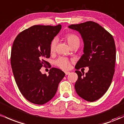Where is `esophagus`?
<instances>
[{"instance_id": "obj_1", "label": "esophagus", "mask_w": 124, "mask_h": 124, "mask_svg": "<svg viewBox=\"0 0 124 124\" xmlns=\"http://www.w3.org/2000/svg\"><path fill=\"white\" fill-rule=\"evenodd\" d=\"M64 73H65V74H66V76H67V75L69 74L70 72H69V71H65Z\"/></svg>"}]
</instances>
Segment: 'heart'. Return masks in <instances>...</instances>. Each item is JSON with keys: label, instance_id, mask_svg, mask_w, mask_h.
I'll use <instances>...</instances> for the list:
<instances>
[{"label": "heart", "instance_id": "1", "mask_svg": "<svg viewBox=\"0 0 124 124\" xmlns=\"http://www.w3.org/2000/svg\"><path fill=\"white\" fill-rule=\"evenodd\" d=\"M66 38L67 40L68 43H69V45L70 46L71 44L75 43L77 42H80V40L78 37L77 36L74 34H67L66 36ZM57 43V40L54 39L51 41L50 44V50L51 53L54 52L55 51V46H56ZM54 64L57 66L60 67V69L62 70H66L68 69L70 67V62L68 58L66 57H62L58 58L54 62Z\"/></svg>", "mask_w": 124, "mask_h": 124}]
</instances>
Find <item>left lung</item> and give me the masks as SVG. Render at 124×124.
<instances>
[{"label":"left lung","instance_id":"left-lung-1","mask_svg":"<svg viewBox=\"0 0 124 124\" xmlns=\"http://www.w3.org/2000/svg\"><path fill=\"white\" fill-rule=\"evenodd\" d=\"M68 27L78 31L84 43V54L75 67L89 68L85 75L76 71L78 75L76 93L81 98L93 102L107 92L112 82L116 60L114 39L102 26L91 21Z\"/></svg>","mask_w":124,"mask_h":124}]
</instances>
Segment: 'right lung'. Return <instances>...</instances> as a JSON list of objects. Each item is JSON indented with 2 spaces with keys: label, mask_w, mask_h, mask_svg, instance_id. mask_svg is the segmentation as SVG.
<instances>
[{
  "label": "right lung",
  "mask_w": 124,
  "mask_h": 124,
  "mask_svg": "<svg viewBox=\"0 0 124 124\" xmlns=\"http://www.w3.org/2000/svg\"><path fill=\"white\" fill-rule=\"evenodd\" d=\"M62 25H35L17 36L11 51V66L20 93L33 104L43 105L52 99L65 76L61 70L52 68L48 76L40 69L50 57V44Z\"/></svg>",
  "instance_id": "right-lung-1"
}]
</instances>
